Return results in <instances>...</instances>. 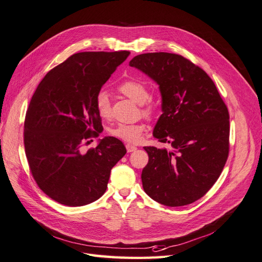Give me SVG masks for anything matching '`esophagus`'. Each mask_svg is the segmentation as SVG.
<instances>
[{"mask_svg":"<svg viewBox=\"0 0 262 262\" xmlns=\"http://www.w3.org/2000/svg\"><path fill=\"white\" fill-rule=\"evenodd\" d=\"M126 150H127V152H134V151L137 150L136 146H133V145H126Z\"/></svg>","mask_w":262,"mask_h":262,"instance_id":"34e87169","label":"esophagus"}]
</instances>
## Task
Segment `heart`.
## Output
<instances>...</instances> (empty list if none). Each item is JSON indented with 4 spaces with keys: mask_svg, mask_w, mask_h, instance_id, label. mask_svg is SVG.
I'll return each mask as SVG.
<instances>
[{
    "mask_svg": "<svg viewBox=\"0 0 262 262\" xmlns=\"http://www.w3.org/2000/svg\"><path fill=\"white\" fill-rule=\"evenodd\" d=\"M122 95L129 98L135 102L140 104L142 115L146 117H152L156 113V107L154 104L148 102L150 99V92L145 83L138 79H126L121 82L117 87ZM96 110L99 116L102 119H107L111 114V101L107 92L104 90L99 91L95 100ZM146 130V125L143 123H133V124H117L110 129V135L124 140L126 142L136 143L140 140L143 132Z\"/></svg>",
    "mask_w": 262,
    "mask_h": 262,
    "instance_id": "1",
    "label": "heart"
}]
</instances>
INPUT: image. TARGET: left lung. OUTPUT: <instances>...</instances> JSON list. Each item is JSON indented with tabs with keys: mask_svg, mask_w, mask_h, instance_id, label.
I'll return each mask as SVG.
<instances>
[{
	"mask_svg": "<svg viewBox=\"0 0 262 262\" xmlns=\"http://www.w3.org/2000/svg\"><path fill=\"white\" fill-rule=\"evenodd\" d=\"M152 78L162 96V115L154 129L171 150L143 147V190L157 202L181 207L204 197L229 157L230 115L208 74L182 55L143 53L129 62Z\"/></svg>",
	"mask_w": 262,
	"mask_h": 262,
	"instance_id": "1",
	"label": "left lung"
}]
</instances>
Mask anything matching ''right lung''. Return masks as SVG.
<instances>
[{
	"label": "right lung",
	"instance_id": "obj_1",
	"mask_svg": "<svg viewBox=\"0 0 262 262\" xmlns=\"http://www.w3.org/2000/svg\"><path fill=\"white\" fill-rule=\"evenodd\" d=\"M130 53L79 52L50 71L33 94L25 117L24 145L39 188L61 205L80 207L103 195L124 143L104 137L82 152L102 123L95 100Z\"/></svg>",
	"mask_w": 262,
	"mask_h": 262
}]
</instances>
